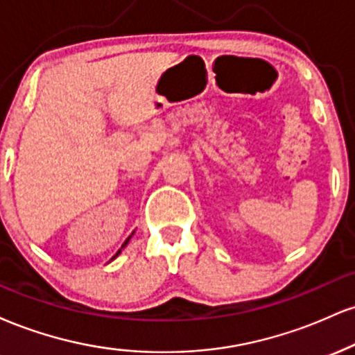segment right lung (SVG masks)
<instances>
[{
    "mask_svg": "<svg viewBox=\"0 0 355 355\" xmlns=\"http://www.w3.org/2000/svg\"><path fill=\"white\" fill-rule=\"evenodd\" d=\"M132 235H133V234H132ZM132 235H130V237L125 240V242H123V245H121V248H125V245H126V243H128V242H130V239H132ZM121 248H120V250H118V252H116V255H118V254H120V252H121ZM116 255H115V257H116ZM115 257H113V259H115Z\"/></svg>",
    "mask_w": 355,
    "mask_h": 355,
    "instance_id": "1",
    "label": "right lung"
}]
</instances>
